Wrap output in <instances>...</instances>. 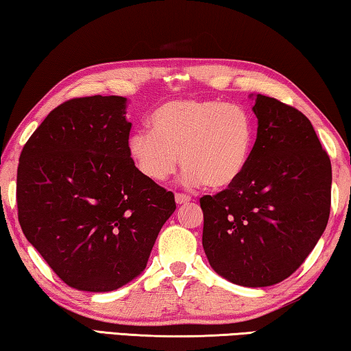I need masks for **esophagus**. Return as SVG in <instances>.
Listing matches in <instances>:
<instances>
[{
    "instance_id": "34e87169",
    "label": "esophagus",
    "mask_w": 351,
    "mask_h": 351,
    "mask_svg": "<svg viewBox=\"0 0 351 351\" xmlns=\"http://www.w3.org/2000/svg\"><path fill=\"white\" fill-rule=\"evenodd\" d=\"M175 200H176L178 205H187V203L191 202V197L189 195H184V193H176Z\"/></svg>"
}]
</instances>
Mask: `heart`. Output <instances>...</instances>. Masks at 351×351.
Instances as JSON below:
<instances>
[{"mask_svg": "<svg viewBox=\"0 0 351 351\" xmlns=\"http://www.w3.org/2000/svg\"><path fill=\"white\" fill-rule=\"evenodd\" d=\"M148 132H135L129 159L140 175L164 182L175 173L178 154L187 186L223 191L244 176L252 159L257 125L247 110L217 99H175L151 113Z\"/></svg>", "mask_w": 351, "mask_h": 351, "instance_id": "1", "label": "heart"}]
</instances>
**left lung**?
Wrapping results in <instances>:
<instances>
[{
	"mask_svg": "<svg viewBox=\"0 0 351 351\" xmlns=\"http://www.w3.org/2000/svg\"><path fill=\"white\" fill-rule=\"evenodd\" d=\"M257 142L244 176L200 198L211 268L243 287H269L291 276L325 232L331 160L312 123L274 97L250 94Z\"/></svg>",
	"mask_w": 351,
	"mask_h": 351,
	"instance_id": "8db88e82",
	"label": "left lung"
}]
</instances>
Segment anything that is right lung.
<instances>
[{"mask_svg":"<svg viewBox=\"0 0 351 351\" xmlns=\"http://www.w3.org/2000/svg\"><path fill=\"white\" fill-rule=\"evenodd\" d=\"M125 113L121 96L72 99L47 114L20 154V227L82 291H113L142 274L176 209L173 193L129 159Z\"/></svg>","mask_w":351,"mask_h":351,"instance_id":"right-lung-1","label":"right lung"}]
</instances>
